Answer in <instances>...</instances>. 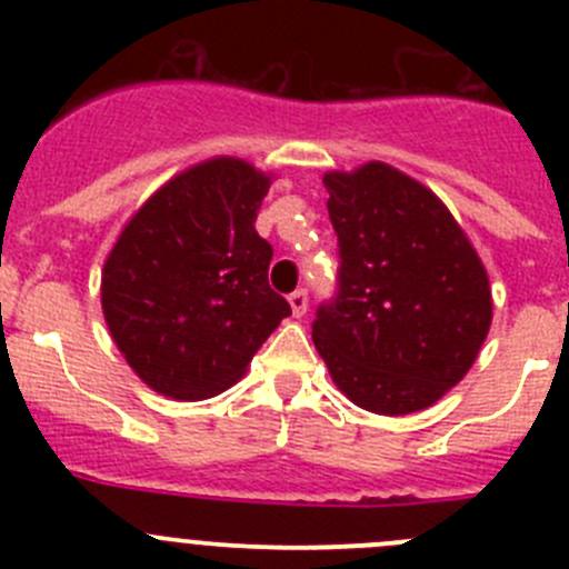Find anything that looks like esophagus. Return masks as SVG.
Instances as JSON below:
<instances>
[{
  "label": "esophagus",
  "instance_id": "esophagus-1",
  "mask_svg": "<svg viewBox=\"0 0 569 569\" xmlns=\"http://www.w3.org/2000/svg\"><path fill=\"white\" fill-rule=\"evenodd\" d=\"M289 306H291V313H295L297 319L306 317V311H308V291L306 289L291 291V295H289Z\"/></svg>",
  "mask_w": 569,
  "mask_h": 569
}]
</instances>
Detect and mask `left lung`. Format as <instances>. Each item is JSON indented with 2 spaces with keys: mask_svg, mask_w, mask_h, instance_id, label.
I'll use <instances>...</instances> for the list:
<instances>
[{
  "mask_svg": "<svg viewBox=\"0 0 569 569\" xmlns=\"http://www.w3.org/2000/svg\"><path fill=\"white\" fill-rule=\"evenodd\" d=\"M325 187L341 267L313 343L363 410H427L468 375L490 332L485 263L443 200L391 164L330 170Z\"/></svg>",
  "mask_w": 569,
  "mask_h": 569,
  "instance_id": "1",
  "label": "left lung"
}]
</instances>
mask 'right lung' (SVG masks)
I'll return each mask as SVG.
<instances>
[{"mask_svg": "<svg viewBox=\"0 0 569 569\" xmlns=\"http://www.w3.org/2000/svg\"><path fill=\"white\" fill-rule=\"evenodd\" d=\"M272 173L214 157L176 173L131 214L101 269L109 336L151 391H228L286 317L267 283L272 244L256 217Z\"/></svg>", "mask_w": 569, "mask_h": 569, "instance_id": "add662e5", "label": "right lung"}]
</instances>
